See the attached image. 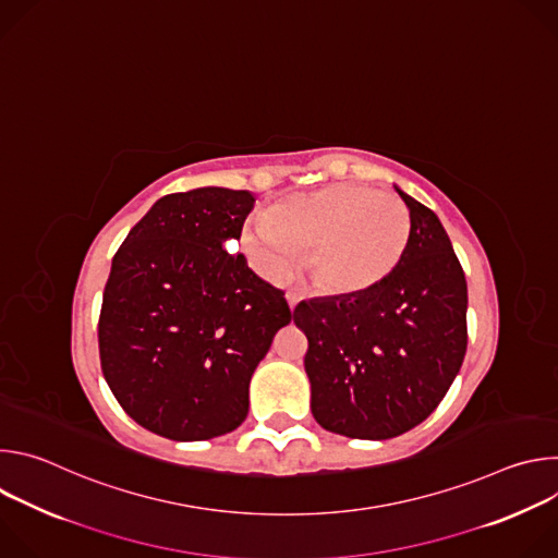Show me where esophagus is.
Returning <instances> with one entry per match:
<instances>
[{
  "label": "esophagus",
  "mask_w": 558,
  "mask_h": 558,
  "mask_svg": "<svg viewBox=\"0 0 558 558\" xmlns=\"http://www.w3.org/2000/svg\"><path fill=\"white\" fill-rule=\"evenodd\" d=\"M287 302H289V308L293 311V308L298 306V302H300V295L293 293V291H289V293H287Z\"/></svg>",
  "instance_id": "1"
}]
</instances>
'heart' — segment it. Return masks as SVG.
<instances>
[{
  "mask_svg": "<svg viewBox=\"0 0 558 558\" xmlns=\"http://www.w3.org/2000/svg\"><path fill=\"white\" fill-rule=\"evenodd\" d=\"M411 227V211L400 198L340 183L274 201L245 225L243 247L271 280L287 278L298 265V250H306V271L317 289L357 298L400 267Z\"/></svg>",
  "mask_w": 558,
  "mask_h": 558,
  "instance_id": "obj_1",
  "label": "heart"
}]
</instances>
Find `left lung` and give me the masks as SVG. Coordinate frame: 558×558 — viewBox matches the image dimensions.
<instances>
[{
  "mask_svg": "<svg viewBox=\"0 0 558 558\" xmlns=\"http://www.w3.org/2000/svg\"><path fill=\"white\" fill-rule=\"evenodd\" d=\"M411 241L392 276L357 298L300 302L311 413L351 439H390L422 424L454 381L468 344V287L437 214L395 185Z\"/></svg>",
  "mask_w": 558,
  "mask_h": 558,
  "instance_id": "left-lung-1",
  "label": "left lung"
}]
</instances>
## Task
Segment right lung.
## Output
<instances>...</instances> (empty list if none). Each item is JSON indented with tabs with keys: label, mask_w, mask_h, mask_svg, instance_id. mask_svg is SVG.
Listing matches in <instances>:
<instances>
[{
	"label": "right lung",
	"mask_w": 558,
	"mask_h": 558,
	"mask_svg": "<svg viewBox=\"0 0 558 558\" xmlns=\"http://www.w3.org/2000/svg\"><path fill=\"white\" fill-rule=\"evenodd\" d=\"M254 203L247 190L168 194L112 258L101 368L121 409L156 435L203 441L241 426L252 375L291 323L284 291L225 250Z\"/></svg>",
	"instance_id": "1"
}]
</instances>
